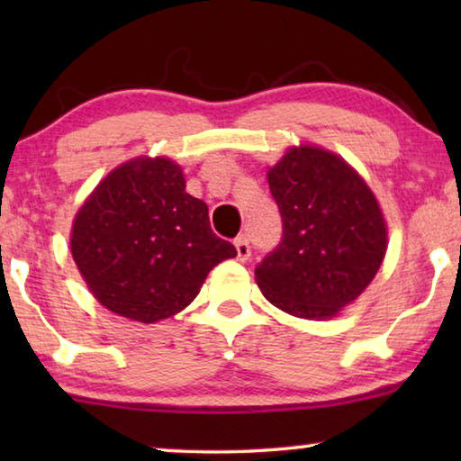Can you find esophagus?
I'll use <instances>...</instances> for the list:
<instances>
[{
    "mask_svg": "<svg viewBox=\"0 0 461 461\" xmlns=\"http://www.w3.org/2000/svg\"><path fill=\"white\" fill-rule=\"evenodd\" d=\"M235 248H237V258H239V260L248 262L249 256H251V248H249L248 237H237L235 239Z\"/></svg>",
    "mask_w": 461,
    "mask_h": 461,
    "instance_id": "esophagus-1",
    "label": "esophagus"
}]
</instances>
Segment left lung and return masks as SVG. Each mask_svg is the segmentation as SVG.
I'll use <instances>...</instances> for the list:
<instances>
[{
    "instance_id": "obj_1",
    "label": "left lung",
    "mask_w": 461,
    "mask_h": 461,
    "mask_svg": "<svg viewBox=\"0 0 461 461\" xmlns=\"http://www.w3.org/2000/svg\"><path fill=\"white\" fill-rule=\"evenodd\" d=\"M281 243L256 267L270 304L327 319L357 300L386 254V224L361 176L338 155L300 147L268 172Z\"/></svg>"
}]
</instances>
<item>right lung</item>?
Returning a JSON list of instances; mask_svg holds the SVG:
<instances>
[{
  "mask_svg": "<svg viewBox=\"0 0 461 461\" xmlns=\"http://www.w3.org/2000/svg\"><path fill=\"white\" fill-rule=\"evenodd\" d=\"M185 186L174 161L140 157L113 169L75 216L73 260L111 312L140 323L172 317L216 264L237 256Z\"/></svg>",
  "mask_w": 461,
  "mask_h": 461,
  "instance_id": "right-lung-1",
  "label": "right lung"
}]
</instances>
